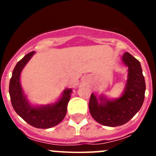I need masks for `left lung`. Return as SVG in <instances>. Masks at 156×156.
<instances>
[{
    "label": "left lung",
    "instance_id": "1",
    "mask_svg": "<svg viewBox=\"0 0 156 156\" xmlns=\"http://www.w3.org/2000/svg\"><path fill=\"white\" fill-rule=\"evenodd\" d=\"M122 61L128 66V80L123 94L115 101L101 97L99 103L93 94L89 101V110L95 121L107 126H118L129 121L140 110L144 100L145 81L140 62L124 53Z\"/></svg>",
    "mask_w": 156,
    "mask_h": 156
}]
</instances>
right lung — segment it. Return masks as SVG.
<instances>
[{
	"label": "right lung",
	"instance_id": "obj_1",
	"mask_svg": "<svg viewBox=\"0 0 156 156\" xmlns=\"http://www.w3.org/2000/svg\"><path fill=\"white\" fill-rule=\"evenodd\" d=\"M34 51L25 55L16 64L12 72L9 83V94L12 107L16 113L27 123L36 128L47 129L56 126L64 119L67 112V105L69 101L71 89H67L63 93L61 99L53 105L43 107H32L27 102L22 90L19 77L22 69L33 56Z\"/></svg>",
	"mask_w": 156,
	"mask_h": 156
}]
</instances>
